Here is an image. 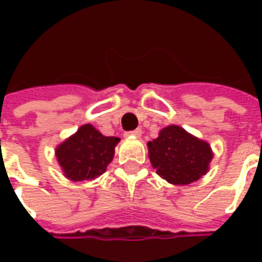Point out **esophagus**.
<instances>
[{
	"instance_id": "34e87169",
	"label": "esophagus",
	"mask_w": 262,
	"mask_h": 262,
	"mask_svg": "<svg viewBox=\"0 0 262 262\" xmlns=\"http://www.w3.org/2000/svg\"><path fill=\"white\" fill-rule=\"evenodd\" d=\"M126 136L140 137V136H142V129H136V130H132V132H126Z\"/></svg>"
}]
</instances>
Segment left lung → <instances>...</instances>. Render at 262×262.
I'll return each mask as SVG.
<instances>
[{
  "label": "left lung",
  "instance_id": "8db88e82",
  "mask_svg": "<svg viewBox=\"0 0 262 262\" xmlns=\"http://www.w3.org/2000/svg\"><path fill=\"white\" fill-rule=\"evenodd\" d=\"M147 147L156 172L174 185L198 181L208 172L209 163L213 159L209 143L177 125L160 130L159 137L148 142Z\"/></svg>",
  "mask_w": 262,
  "mask_h": 262
}]
</instances>
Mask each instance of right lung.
I'll list each match as a JSON object with an SVG mask.
<instances>
[{
	"instance_id": "add662e5",
	"label": "right lung",
	"mask_w": 262,
	"mask_h": 262,
	"mask_svg": "<svg viewBox=\"0 0 262 262\" xmlns=\"http://www.w3.org/2000/svg\"><path fill=\"white\" fill-rule=\"evenodd\" d=\"M119 140V137L103 136L86 123L57 146L56 159L66 178L74 182L91 181L106 171Z\"/></svg>"
}]
</instances>
